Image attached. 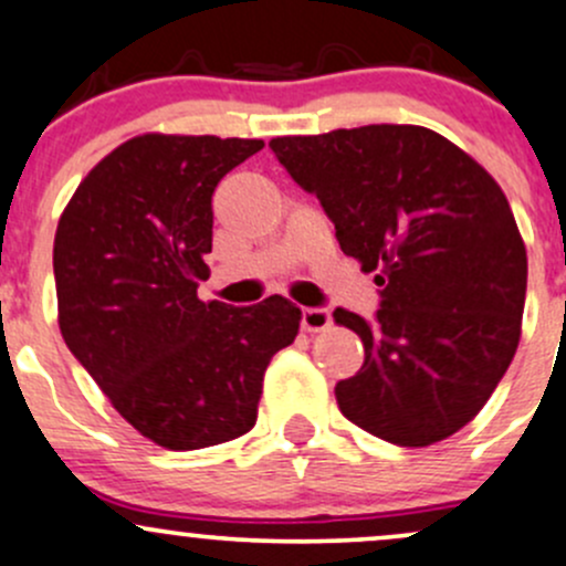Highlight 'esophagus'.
<instances>
[{
	"label": "esophagus",
	"instance_id": "obj_1",
	"mask_svg": "<svg viewBox=\"0 0 566 566\" xmlns=\"http://www.w3.org/2000/svg\"><path fill=\"white\" fill-rule=\"evenodd\" d=\"M329 324H333L329 307H305L302 311V329H307V333H322Z\"/></svg>",
	"mask_w": 566,
	"mask_h": 566
}]
</instances>
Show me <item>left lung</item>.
Instances as JSON below:
<instances>
[{
    "label": "left lung",
    "mask_w": 566,
    "mask_h": 566,
    "mask_svg": "<svg viewBox=\"0 0 566 566\" xmlns=\"http://www.w3.org/2000/svg\"><path fill=\"white\" fill-rule=\"evenodd\" d=\"M270 148L316 195L340 250L379 270L374 318L333 313L366 349L340 412L396 446H432L486 405L520 340L528 259L495 178L438 132L374 123Z\"/></svg>",
    "instance_id": "1"
}]
</instances>
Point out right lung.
<instances>
[{"label": "right lung", "mask_w": 566, "mask_h": 566, "mask_svg": "<svg viewBox=\"0 0 566 566\" xmlns=\"http://www.w3.org/2000/svg\"><path fill=\"white\" fill-rule=\"evenodd\" d=\"M264 139L143 134L98 161L54 237L60 333L143 438L195 451L250 432L272 355L296 338L283 296L198 300L211 195Z\"/></svg>", "instance_id": "1"}]
</instances>
